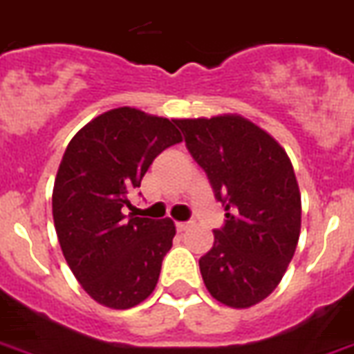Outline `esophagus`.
Here are the masks:
<instances>
[{
    "label": "esophagus",
    "mask_w": 354,
    "mask_h": 354,
    "mask_svg": "<svg viewBox=\"0 0 354 354\" xmlns=\"http://www.w3.org/2000/svg\"><path fill=\"white\" fill-rule=\"evenodd\" d=\"M187 227H189V223H187V222H178L176 223V231L183 232V231H187Z\"/></svg>",
    "instance_id": "1"
}]
</instances>
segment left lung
<instances>
[{
  "instance_id": "obj_1",
  "label": "left lung",
  "mask_w": 354,
  "mask_h": 354,
  "mask_svg": "<svg viewBox=\"0 0 354 354\" xmlns=\"http://www.w3.org/2000/svg\"><path fill=\"white\" fill-rule=\"evenodd\" d=\"M174 123L225 207V223L214 229L212 249L200 258L203 283L225 306H254L277 289L297 251L301 202L291 160L240 116Z\"/></svg>"
}]
</instances>
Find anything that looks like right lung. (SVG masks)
<instances>
[{"instance_id": "add662e5", "label": "right lung", "mask_w": 354, "mask_h": 354, "mask_svg": "<svg viewBox=\"0 0 354 354\" xmlns=\"http://www.w3.org/2000/svg\"><path fill=\"white\" fill-rule=\"evenodd\" d=\"M180 142L167 118L120 107L67 145L54 182V227L71 271L102 306L129 309L156 287L176 227L169 218L125 216V207L154 158Z\"/></svg>"}]
</instances>
